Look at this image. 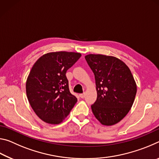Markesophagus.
I'll use <instances>...</instances> for the list:
<instances>
[{
	"instance_id": "esophagus-1",
	"label": "esophagus",
	"mask_w": 159,
	"mask_h": 159,
	"mask_svg": "<svg viewBox=\"0 0 159 159\" xmlns=\"http://www.w3.org/2000/svg\"><path fill=\"white\" fill-rule=\"evenodd\" d=\"M80 98H85V93H83V94H80Z\"/></svg>"
}]
</instances>
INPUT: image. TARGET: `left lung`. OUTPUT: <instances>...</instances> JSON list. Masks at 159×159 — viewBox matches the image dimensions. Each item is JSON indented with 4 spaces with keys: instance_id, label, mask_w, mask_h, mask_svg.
I'll return each mask as SVG.
<instances>
[{
    "instance_id": "left-lung-1",
    "label": "left lung",
    "mask_w": 159,
    "mask_h": 159,
    "mask_svg": "<svg viewBox=\"0 0 159 159\" xmlns=\"http://www.w3.org/2000/svg\"><path fill=\"white\" fill-rule=\"evenodd\" d=\"M85 60L95 75L98 98L91 105L102 124L114 125L130 111L137 85L130 69L116 57L103 55H86Z\"/></svg>"
}]
</instances>
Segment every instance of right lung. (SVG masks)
I'll return each mask as SVG.
<instances>
[{
    "mask_svg": "<svg viewBox=\"0 0 159 159\" xmlns=\"http://www.w3.org/2000/svg\"><path fill=\"white\" fill-rule=\"evenodd\" d=\"M80 56L78 52H50L34 64L26 80V95L34 112L43 121L59 124L76 103L77 98L69 91L66 73Z\"/></svg>",
    "mask_w": 159,
    "mask_h": 159,
    "instance_id": "obj_1",
    "label": "right lung"
}]
</instances>
